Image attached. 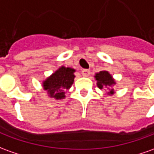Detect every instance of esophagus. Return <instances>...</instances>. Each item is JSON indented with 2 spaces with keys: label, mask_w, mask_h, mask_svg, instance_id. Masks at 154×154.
Listing matches in <instances>:
<instances>
[{
  "label": "esophagus",
  "mask_w": 154,
  "mask_h": 154,
  "mask_svg": "<svg viewBox=\"0 0 154 154\" xmlns=\"http://www.w3.org/2000/svg\"><path fill=\"white\" fill-rule=\"evenodd\" d=\"M81 74H82L84 76L87 77V76H89V75H91V70H90V69H83V70L81 71Z\"/></svg>",
  "instance_id": "obj_1"
}]
</instances>
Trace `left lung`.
Wrapping results in <instances>:
<instances>
[{"instance_id": "1", "label": "left lung", "mask_w": 154, "mask_h": 154, "mask_svg": "<svg viewBox=\"0 0 154 154\" xmlns=\"http://www.w3.org/2000/svg\"><path fill=\"white\" fill-rule=\"evenodd\" d=\"M95 79L97 80V86L100 89L102 88H107L109 90L108 94L109 95H112L114 94V91L113 89H111L114 85H116V82L114 79L112 78L107 71H100V73L95 74Z\"/></svg>"}]
</instances>
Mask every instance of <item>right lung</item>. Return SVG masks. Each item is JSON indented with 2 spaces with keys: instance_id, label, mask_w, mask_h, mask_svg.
Instances as JSON below:
<instances>
[{
  "instance_id": "add662e5",
  "label": "right lung",
  "mask_w": 154,
  "mask_h": 154,
  "mask_svg": "<svg viewBox=\"0 0 154 154\" xmlns=\"http://www.w3.org/2000/svg\"><path fill=\"white\" fill-rule=\"evenodd\" d=\"M75 69L62 66L43 81V89L56 100L63 99L65 91L71 87L75 79Z\"/></svg>"
}]
</instances>
